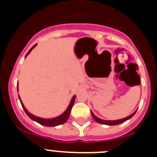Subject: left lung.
Instances as JSON below:
<instances>
[{
    "label": "left lung",
    "instance_id": "obj_1",
    "mask_svg": "<svg viewBox=\"0 0 157 157\" xmlns=\"http://www.w3.org/2000/svg\"><path fill=\"white\" fill-rule=\"evenodd\" d=\"M137 111H135L134 112H133L132 114L130 115L129 116L126 118H123V119H121V120H102V119H100V118L97 117L93 113V112H91V115H92V117L94 118V120H95L96 122H98V123H101V124H104V125H109V126H115L118 125V124H120V123H123V122L127 121V120H130V118H132L133 116H134V114L136 113Z\"/></svg>",
    "mask_w": 157,
    "mask_h": 157
}]
</instances>
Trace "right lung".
Masks as SVG:
<instances>
[{"label":"right lung","mask_w":157,"mask_h":157,"mask_svg":"<svg viewBox=\"0 0 157 157\" xmlns=\"http://www.w3.org/2000/svg\"><path fill=\"white\" fill-rule=\"evenodd\" d=\"M36 45H37V44H36V45H34V46L30 48L25 57H27V55H28V54H30V52H31L32 49H33V48H34ZM18 90H19V89H18V84H17V91H18ZM19 101H20V103H21L23 110H24L25 112H26V114H27L32 120H34V121L40 123V124H41V125L45 126V127H56V126H58V125H61V124L64 123L67 120H68L69 116H70V113H71V111L72 107H73V105H74L75 100V95H74L73 97H72L71 100L70 104H69L68 107H67V109L65 110V112H63V113H62L60 116H56V117H55V118H51V119H44V118L37 117V116H34V115L30 113V112L27 110V109L25 108L24 105H23V102H22L21 99H20V97H19Z\"/></svg>","instance_id":"add662e5"}]
</instances>
